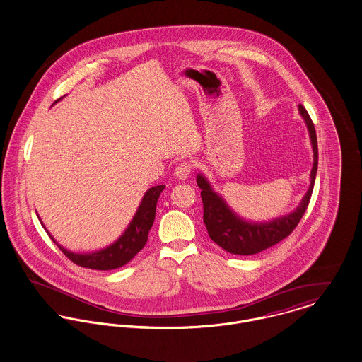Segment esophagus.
Wrapping results in <instances>:
<instances>
[{
    "instance_id": "obj_1",
    "label": "esophagus",
    "mask_w": 362,
    "mask_h": 362,
    "mask_svg": "<svg viewBox=\"0 0 362 362\" xmlns=\"http://www.w3.org/2000/svg\"><path fill=\"white\" fill-rule=\"evenodd\" d=\"M192 170H194V165H192V162H189V160H184V162H181L180 165L175 167L174 174H175L180 180H185V178H188V177L191 175Z\"/></svg>"
}]
</instances>
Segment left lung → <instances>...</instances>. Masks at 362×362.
<instances>
[{"label":"left lung","mask_w":362,"mask_h":362,"mask_svg":"<svg viewBox=\"0 0 362 362\" xmlns=\"http://www.w3.org/2000/svg\"><path fill=\"white\" fill-rule=\"evenodd\" d=\"M298 110L304 117L310 132L314 149V165L311 170V185L296 211H293L292 214L265 224L246 223L240 220L233 211H230L227 203L216 192H213L211 187L203 175H197V187L202 189L200 197L203 200L204 226L207 228L210 239L228 253L249 256L263 252L265 249L279 243L293 232L308 207L318 168V144L315 127L308 112L303 105H298Z\"/></svg>","instance_id":"left-lung-1"}]
</instances>
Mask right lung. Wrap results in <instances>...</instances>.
<instances>
[{
	"mask_svg": "<svg viewBox=\"0 0 362 362\" xmlns=\"http://www.w3.org/2000/svg\"><path fill=\"white\" fill-rule=\"evenodd\" d=\"M165 188V185H158L148 189L132 218V224L129 226L126 232L113 245L95 253H91V255L71 253L64 249L62 246H59L57 240L49 235V232L47 233L58 245V247L62 250L66 257L80 267L99 269V271L119 268L129 263L132 257L145 246L148 240V233L155 221L158 199Z\"/></svg>",
	"mask_w": 362,
	"mask_h": 362,
	"instance_id": "right-lung-1",
	"label": "right lung"
}]
</instances>
